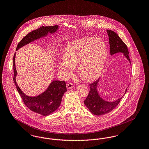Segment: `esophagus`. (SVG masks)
Wrapping results in <instances>:
<instances>
[{"label": "esophagus", "instance_id": "1", "mask_svg": "<svg viewBox=\"0 0 149 149\" xmlns=\"http://www.w3.org/2000/svg\"><path fill=\"white\" fill-rule=\"evenodd\" d=\"M66 87H67L68 89H71L74 87V85H73V84H72L71 83H69L66 85Z\"/></svg>", "mask_w": 149, "mask_h": 149}]
</instances>
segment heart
<instances>
[{"mask_svg": "<svg viewBox=\"0 0 149 149\" xmlns=\"http://www.w3.org/2000/svg\"><path fill=\"white\" fill-rule=\"evenodd\" d=\"M108 47L101 38L85 37L69 43L63 52V60L57 61V68L67 78L77 67L83 80L92 81L98 78L107 61Z\"/></svg>", "mask_w": 149, "mask_h": 149, "instance_id": "b5f03b06", "label": "heart"}]
</instances>
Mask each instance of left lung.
<instances>
[{
	"instance_id": "8db88e82",
	"label": "left lung",
	"mask_w": 149,
	"mask_h": 149,
	"mask_svg": "<svg viewBox=\"0 0 149 149\" xmlns=\"http://www.w3.org/2000/svg\"><path fill=\"white\" fill-rule=\"evenodd\" d=\"M109 37V43L110 46V54L113 55L117 53H122L123 56L128 60L131 64L128 56V51L126 44L122 41L119 36L112 30L107 29ZM100 78L90 84V91L84 103V104L92 113L97 116H102L110 112L118 104L120 99L127 92L126 88L125 94L120 98L114 101H107L103 99L99 95L98 91V85Z\"/></svg>"
}]
</instances>
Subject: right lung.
Masks as SVG:
<instances>
[{
  "instance_id": "add662e5",
  "label": "right lung",
  "mask_w": 149,
  "mask_h": 149,
  "mask_svg": "<svg viewBox=\"0 0 149 149\" xmlns=\"http://www.w3.org/2000/svg\"><path fill=\"white\" fill-rule=\"evenodd\" d=\"M58 29V26L57 25L48 27L42 26L31 32L23 37L18 44L16 51L29 43L47 36L49 33L54 34ZM15 53L16 52H15L13 56V81L23 103L30 110L42 116H46L54 113L60 106L63 96L67 91L65 82L64 81L54 80L50 83L48 88L38 95L30 97L26 95L22 91L16 82L17 72L15 64Z\"/></svg>"
}]
</instances>
